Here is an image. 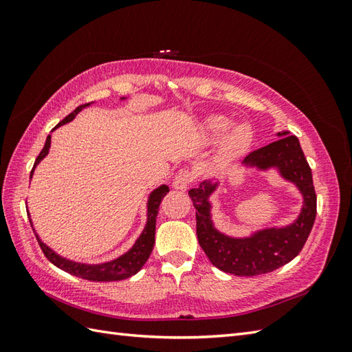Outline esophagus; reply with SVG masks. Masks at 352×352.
<instances>
[{"mask_svg": "<svg viewBox=\"0 0 352 352\" xmlns=\"http://www.w3.org/2000/svg\"><path fill=\"white\" fill-rule=\"evenodd\" d=\"M193 174L189 170H180L178 174L175 175L174 182H172V188L177 189V190H186L190 186V183L193 182Z\"/></svg>", "mask_w": 352, "mask_h": 352, "instance_id": "1", "label": "esophagus"}]
</instances>
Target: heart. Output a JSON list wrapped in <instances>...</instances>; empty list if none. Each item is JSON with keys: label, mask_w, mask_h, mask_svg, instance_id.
I'll return each mask as SVG.
<instances>
[{"label": "heart", "mask_w": 352, "mask_h": 352, "mask_svg": "<svg viewBox=\"0 0 352 352\" xmlns=\"http://www.w3.org/2000/svg\"><path fill=\"white\" fill-rule=\"evenodd\" d=\"M231 121L228 118L222 115H212L207 116L203 124H201V133L207 140H218L227 133L230 129ZM252 140V131L248 125L241 124L236 125L231 130L222 145V155L223 157H233L239 153H242L243 149L251 144Z\"/></svg>", "instance_id": "b5f03b06"}]
</instances>
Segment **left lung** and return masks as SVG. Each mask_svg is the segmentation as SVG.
I'll list each match as a JSON object with an SVG mask.
<instances>
[{"label": "left lung", "mask_w": 352, "mask_h": 352, "mask_svg": "<svg viewBox=\"0 0 352 352\" xmlns=\"http://www.w3.org/2000/svg\"><path fill=\"white\" fill-rule=\"evenodd\" d=\"M278 140L250 153L242 164L266 170L275 168L280 175L300 189L304 198L301 213L287 227L258 230L250 237H230L214 228L212 204L208 198L218 183L203 182L190 189L197 208V236L206 256L223 272L237 276H254L272 272L294 260L301 252L316 218V192L311 169L301 149L300 140L289 131L276 134Z\"/></svg>", "instance_id": "8db88e82"}]
</instances>
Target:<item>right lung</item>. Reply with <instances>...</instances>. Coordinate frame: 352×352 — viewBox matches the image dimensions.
<instances>
[{
    "label": "right lung",
    "mask_w": 352,
    "mask_h": 352,
    "mask_svg": "<svg viewBox=\"0 0 352 352\" xmlns=\"http://www.w3.org/2000/svg\"><path fill=\"white\" fill-rule=\"evenodd\" d=\"M92 102H87L83 104V106H78L76 110L72 111L71 115L66 116L63 121L58 122L54 129H58L60 125H65L71 122L78 111L83 110L85 107L91 106ZM50 146H51V136L47 138V142H45V145L42 148L41 154L37 155V159L34 162V166L32 169V174H30V178L33 177V172L36 164H39V162L43 159L45 155L48 154L50 151ZM169 192L168 186H160V188H157L151 192V195L148 198V213H146V226L142 231V234L139 236V239L136 241L131 248L126 251L125 254H122L121 257H118L111 261H107V263H101V265H86V263H78V261H72L65 258L62 256H58L57 252L52 251L50 246L45 245L39 236L36 233V239L37 242H39L41 250L43 251L45 257H47L52 265H56L57 267H60L62 271L68 272L71 275H76L80 276V278H85V280H91V281H119V280H125L129 278V276L138 274L142 266L146 263V260L149 258V254L153 251V246H154V236H155V218H157V213H159V206L162 203V199L164 198V195ZM30 223H32L33 227V222L30 219ZM34 231V228H33Z\"/></svg>",
    "instance_id": "add662e5"
}]
</instances>
